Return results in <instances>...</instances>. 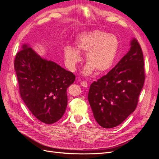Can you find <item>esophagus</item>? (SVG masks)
I'll list each match as a JSON object with an SVG mask.
<instances>
[{
	"label": "esophagus",
	"mask_w": 159,
	"mask_h": 159,
	"mask_svg": "<svg viewBox=\"0 0 159 159\" xmlns=\"http://www.w3.org/2000/svg\"><path fill=\"white\" fill-rule=\"evenodd\" d=\"M80 84H81V86H83V87H84V88H87V87H88V83H87L86 81H85V80L81 81Z\"/></svg>",
	"instance_id": "esophagus-1"
}]
</instances>
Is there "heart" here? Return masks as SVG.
I'll return each instance as SVG.
<instances>
[{
	"label": "heart",
	"mask_w": 159,
	"mask_h": 159,
	"mask_svg": "<svg viewBox=\"0 0 159 159\" xmlns=\"http://www.w3.org/2000/svg\"><path fill=\"white\" fill-rule=\"evenodd\" d=\"M119 48V41L115 34L103 31H93L80 34L76 38L75 49L67 46L64 48V57L69 69L75 71L82 61L79 53L86 54L89 63L84 70V75H90L96 70L104 73L109 70L115 63Z\"/></svg>",
	"instance_id": "1"
}]
</instances>
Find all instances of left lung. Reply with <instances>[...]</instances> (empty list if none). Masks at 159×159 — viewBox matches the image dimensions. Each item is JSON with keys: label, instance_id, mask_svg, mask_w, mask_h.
<instances>
[{"label": "left lung", "instance_id": "8db88e82", "mask_svg": "<svg viewBox=\"0 0 159 159\" xmlns=\"http://www.w3.org/2000/svg\"><path fill=\"white\" fill-rule=\"evenodd\" d=\"M145 79L142 48L133 39L130 51L115 67L90 85L88 98L98 124L114 128L133 113Z\"/></svg>", "mask_w": 159, "mask_h": 159}]
</instances>
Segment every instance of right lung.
<instances>
[{
  "mask_svg": "<svg viewBox=\"0 0 159 159\" xmlns=\"http://www.w3.org/2000/svg\"><path fill=\"white\" fill-rule=\"evenodd\" d=\"M14 69L20 96L31 113L45 124L60 120L67 107V89L75 75L40 57L27 44L16 54Z\"/></svg>",
  "mask_w": 159,
  "mask_h": 159,
  "instance_id": "right-lung-1",
  "label": "right lung"
}]
</instances>
